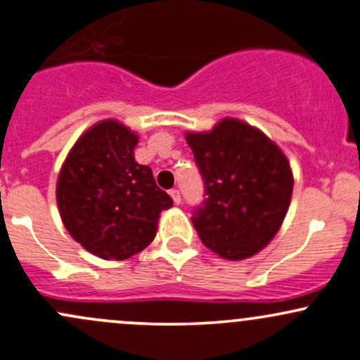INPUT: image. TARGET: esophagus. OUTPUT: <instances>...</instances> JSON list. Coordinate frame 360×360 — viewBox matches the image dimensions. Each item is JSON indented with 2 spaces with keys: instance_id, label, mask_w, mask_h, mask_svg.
I'll list each match as a JSON object with an SVG mask.
<instances>
[{
  "instance_id": "esophagus-1",
  "label": "esophagus",
  "mask_w": 360,
  "mask_h": 360,
  "mask_svg": "<svg viewBox=\"0 0 360 360\" xmlns=\"http://www.w3.org/2000/svg\"><path fill=\"white\" fill-rule=\"evenodd\" d=\"M169 193H170V196H172L174 203H176V205H179V203H181V193H179V190H176V188H174V190H170Z\"/></svg>"
}]
</instances>
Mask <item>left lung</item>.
Masks as SVG:
<instances>
[{
	"mask_svg": "<svg viewBox=\"0 0 360 360\" xmlns=\"http://www.w3.org/2000/svg\"><path fill=\"white\" fill-rule=\"evenodd\" d=\"M205 200L191 222L212 252L229 260L255 255L288 212L293 174L285 153L264 132L224 119L210 132H190Z\"/></svg>",
	"mask_w": 360,
	"mask_h": 360,
	"instance_id": "1",
	"label": "left lung"
}]
</instances>
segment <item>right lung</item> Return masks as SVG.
Instances as JSON below:
<instances>
[{"instance_id": "1", "label": "right lung", "mask_w": 360, "mask_h": 360, "mask_svg": "<svg viewBox=\"0 0 360 360\" xmlns=\"http://www.w3.org/2000/svg\"><path fill=\"white\" fill-rule=\"evenodd\" d=\"M136 145L134 132L103 120L77 139L60 170L56 202L63 224L105 260L129 259L148 247L158 215L172 207L148 165L134 160Z\"/></svg>"}]
</instances>
